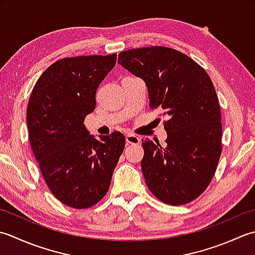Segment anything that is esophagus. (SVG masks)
I'll return each mask as SVG.
<instances>
[{
  "label": "esophagus",
  "mask_w": 255,
  "mask_h": 255,
  "mask_svg": "<svg viewBox=\"0 0 255 255\" xmlns=\"http://www.w3.org/2000/svg\"><path fill=\"white\" fill-rule=\"evenodd\" d=\"M126 142H127V144L137 145V144H139V142H141V139H139V137L136 136V135L128 134V135H126Z\"/></svg>",
  "instance_id": "obj_1"
}]
</instances>
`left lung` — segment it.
<instances>
[{
  "label": "left lung",
  "mask_w": 255,
  "mask_h": 255,
  "mask_svg": "<svg viewBox=\"0 0 255 255\" xmlns=\"http://www.w3.org/2000/svg\"><path fill=\"white\" fill-rule=\"evenodd\" d=\"M118 62L145 82L149 107L169 118L165 147L142 141L148 189L168 205L193 201L210 184L222 150L220 106L211 79L190 57L159 46L122 51Z\"/></svg>",
  "instance_id": "8db88e82"
}]
</instances>
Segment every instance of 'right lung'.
<instances>
[{"label": "right lung", "mask_w": 255, "mask_h": 255, "mask_svg": "<svg viewBox=\"0 0 255 255\" xmlns=\"http://www.w3.org/2000/svg\"><path fill=\"white\" fill-rule=\"evenodd\" d=\"M116 62L117 54L60 59L44 71L29 97L26 118L35 158L53 195L76 209L106 196L126 145L122 133L97 138L84 123Z\"/></svg>", "instance_id": "right-lung-1"}]
</instances>
